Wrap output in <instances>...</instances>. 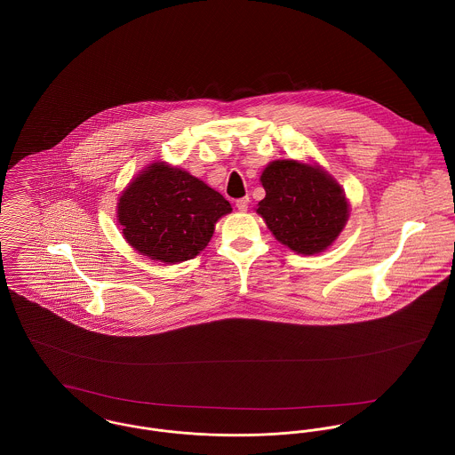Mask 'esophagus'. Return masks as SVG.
I'll use <instances>...</instances> for the list:
<instances>
[{"mask_svg":"<svg viewBox=\"0 0 455 455\" xmlns=\"http://www.w3.org/2000/svg\"><path fill=\"white\" fill-rule=\"evenodd\" d=\"M249 203H251V199H249V197H242V199H238V201H236V208H238L240 212H247Z\"/></svg>","mask_w":455,"mask_h":455,"instance_id":"1","label":"esophagus"}]
</instances>
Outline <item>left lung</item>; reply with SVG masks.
Segmentation results:
<instances>
[{"instance_id": "obj_1", "label": "left lung", "mask_w": 455, "mask_h": 455, "mask_svg": "<svg viewBox=\"0 0 455 455\" xmlns=\"http://www.w3.org/2000/svg\"><path fill=\"white\" fill-rule=\"evenodd\" d=\"M260 184L266 196L256 212L273 236L296 254L324 252L343 231L348 201L321 166L278 159L264 168Z\"/></svg>"}]
</instances>
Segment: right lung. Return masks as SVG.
<instances>
[{
    "mask_svg": "<svg viewBox=\"0 0 455 455\" xmlns=\"http://www.w3.org/2000/svg\"><path fill=\"white\" fill-rule=\"evenodd\" d=\"M229 201L186 170L163 161L147 166L123 191L117 220L134 251L177 264L196 258L210 242Z\"/></svg>",
    "mask_w": 455,
    "mask_h": 455,
    "instance_id": "1",
    "label": "right lung"
}]
</instances>
